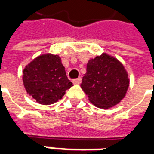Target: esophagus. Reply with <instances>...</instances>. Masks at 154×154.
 Here are the masks:
<instances>
[{
    "label": "esophagus",
    "mask_w": 154,
    "mask_h": 154,
    "mask_svg": "<svg viewBox=\"0 0 154 154\" xmlns=\"http://www.w3.org/2000/svg\"><path fill=\"white\" fill-rule=\"evenodd\" d=\"M72 82H73L74 84H80L81 82H82V78H81V77H78L77 79H74V80L72 81Z\"/></svg>",
    "instance_id": "1"
}]
</instances>
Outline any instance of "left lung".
<instances>
[{"mask_svg": "<svg viewBox=\"0 0 154 154\" xmlns=\"http://www.w3.org/2000/svg\"><path fill=\"white\" fill-rule=\"evenodd\" d=\"M128 76L117 58L104 53L88 61L81 87L93 105L109 109L125 97L129 85Z\"/></svg>", "mask_w": 154, "mask_h": 154, "instance_id": "obj_1", "label": "left lung"}]
</instances>
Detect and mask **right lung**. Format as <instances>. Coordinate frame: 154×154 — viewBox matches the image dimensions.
Returning a JSON list of instances; mask_svg holds the SVG:
<instances>
[{
    "label": "right lung",
    "mask_w": 154,
    "mask_h": 154,
    "mask_svg": "<svg viewBox=\"0 0 154 154\" xmlns=\"http://www.w3.org/2000/svg\"><path fill=\"white\" fill-rule=\"evenodd\" d=\"M23 83L27 93L38 103L51 105L62 99L72 83L58 55H39L23 70Z\"/></svg>",
    "instance_id": "1"
}]
</instances>
